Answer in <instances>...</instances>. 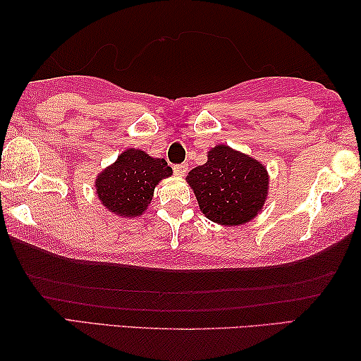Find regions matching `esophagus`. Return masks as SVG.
<instances>
[{"label":"esophagus","mask_w":361,"mask_h":361,"mask_svg":"<svg viewBox=\"0 0 361 361\" xmlns=\"http://www.w3.org/2000/svg\"><path fill=\"white\" fill-rule=\"evenodd\" d=\"M173 169H174V174H176V176L182 177V176H185L188 168H187V164H176V166H174Z\"/></svg>","instance_id":"1"}]
</instances>
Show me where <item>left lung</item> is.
I'll return each instance as SVG.
<instances>
[{"mask_svg": "<svg viewBox=\"0 0 361 361\" xmlns=\"http://www.w3.org/2000/svg\"><path fill=\"white\" fill-rule=\"evenodd\" d=\"M200 209L221 226L252 221L267 200L269 173L264 164L245 153L216 145L208 161L187 176Z\"/></svg>", "mask_w": 361, "mask_h": 361, "instance_id": "left-lung-1", "label": "left lung"}]
</instances>
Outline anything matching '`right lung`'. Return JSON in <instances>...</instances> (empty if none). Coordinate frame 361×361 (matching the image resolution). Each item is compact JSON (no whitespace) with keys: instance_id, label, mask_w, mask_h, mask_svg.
<instances>
[{"instance_id":"obj_1","label":"right lung","mask_w":361,"mask_h":361,"mask_svg":"<svg viewBox=\"0 0 361 361\" xmlns=\"http://www.w3.org/2000/svg\"><path fill=\"white\" fill-rule=\"evenodd\" d=\"M171 174L173 169L163 158H152L144 150L128 149L97 176V197L110 212L133 219L144 214L158 182Z\"/></svg>"}]
</instances>
